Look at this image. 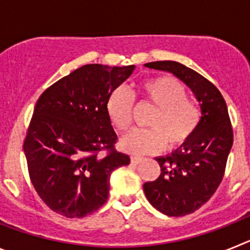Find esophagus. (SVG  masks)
<instances>
[{
	"label": "esophagus",
	"mask_w": 250,
	"mask_h": 250,
	"mask_svg": "<svg viewBox=\"0 0 250 250\" xmlns=\"http://www.w3.org/2000/svg\"><path fill=\"white\" fill-rule=\"evenodd\" d=\"M143 160H144V158H141V156H131L132 164H139V163H141Z\"/></svg>",
	"instance_id": "esophagus-1"
}]
</instances>
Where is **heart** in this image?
<instances>
[{"label": "heart", "mask_w": 250, "mask_h": 250, "mask_svg": "<svg viewBox=\"0 0 250 250\" xmlns=\"http://www.w3.org/2000/svg\"><path fill=\"white\" fill-rule=\"evenodd\" d=\"M144 100L155 107L147 121L149 129L135 130L121 140V146L134 154H150L163 149H176L194 135L202 110L198 104L188 99L182 83L171 76H158L144 81L140 86ZM134 99L124 89H116L107 99L106 110L110 120L120 131L131 126Z\"/></svg>", "instance_id": "1"}]
</instances>
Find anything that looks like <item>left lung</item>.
<instances>
[{"mask_svg":"<svg viewBox=\"0 0 250 250\" xmlns=\"http://www.w3.org/2000/svg\"><path fill=\"white\" fill-rule=\"evenodd\" d=\"M167 71L194 92L202 120L194 135L170 155L155 158L161 173L143 185L150 204L169 216L194 213L210 199L224 176L233 145V129L224 98L204 76L175 61L145 63Z\"/></svg>","mask_w":250,"mask_h":250,"instance_id":"obj_1","label":"left lung"}]
</instances>
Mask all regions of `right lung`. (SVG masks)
I'll return each mask as SVG.
<instances>
[{"label": "right lung", "mask_w": 250, "mask_h": 250, "mask_svg": "<svg viewBox=\"0 0 250 250\" xmlns=\"http://www.w3.org/2000/svg\"><path fill=\"white\" fill-rule=\"evenodd\" d=\"M134 68L85 65L37 100L23 151L31 183L51 210L66 218L92 214L107 200L112 171L130 164L114 147L118 136L106 104Z\"/></svg>", "instance_id": "obj_1"}]
</instances>
